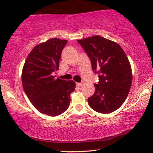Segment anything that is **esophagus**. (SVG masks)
<instances>
[{
    "label": "esophagus",
    "mask_w": 153,
    "mask_h": 153,
    "mask_svg": "<svg viewBox=\"0 0 153 153\" xmlns=\"http://www.w3.org/2000/svg\"><path fill=\"white\" fill-rule=\"evenodd\" d=\"M76 85H77V86L80 87V86H82V85H83V82H77Z\"/></svg>",
    "instance_id": "esophagus-1"
}]
</instances>
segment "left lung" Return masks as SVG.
I'll return each instance as SVG.
<instances>
[{
    "label": "left lung",
    "mask_w": 153,
    "mask_h": 153,
    "mask_svg": "<svg viewBox=\"0 0 153 153\" xmlns=\"http://www.w3.org/2000/svg\"><path fill=\"white\" fill-rule=\"evenodd\" d=\"M78 42L99 75L94 94L88 99L89 106L99 113L114 111L127 99L131 85V65L125 52L117 43L97 35Z\"/></svg>",
    "instance_id": "8db88e82"
}]
</instances>
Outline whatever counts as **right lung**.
I'll list each match as a JSON object with an SVG mask.
<instances>
[{
  "label": "right lung",
  "instance_id": "right-lung-1",
  "mask_svg": "<svg viewBox=\"0 0 153 153\" xmlns=\"http://www.w3.org/2000/svg\"><path fill=\"white\" fill-rule=\"evenodd\" d=\"M68 41L50 39L34 47L28 55L22 71V84L33 106L44 114L55 117L65 112L75 88L73 80L55 78L62 51Z\"/></svg>",
  "mask_w": 153,
  "mask_h": 153
}]
</instances>
